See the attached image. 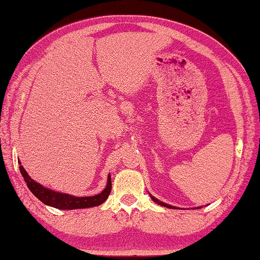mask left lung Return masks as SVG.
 Instances as JSON below:
<instances>
[{
	"label": "left lung",
	"instance_id": "8db88e82",
	"mask_svg": "<svg viewBox=\"0 0 260 260\" xmlns=\"http://www.w3.org/2000/svg\"><path fill=\"white\" fill-rule=\"evenodd\" d=\"M150 197H151V199H152V201H153V202H156V203H157V204H159V205H162V206H166V208H169V209H175V208H174V206H172V205H169V204H165V203H162V202H160V201H158L157 199H155V197H153V196H151V195H150Z\"/></svg>",
	"mask_w": 260,
	"mask_h": 260
}]
</instances>
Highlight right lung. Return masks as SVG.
Listing matches in <instances>:
<instances>
[{"mask_svg": "<svg viewBox=\"0 0 260 260\" xmlns=\"http://www.w3.org/2000/svg\"><path fill=\"white\" fill-rule=\"evenodd\" d=\"M20 164V161H18ZM20 173L23 175L26 184L29 188L35 197H38L42 203H45L52 208L60 209V210H73V209H85V208H93V206H98L107 201V199L111 191V175L109 174L108 177V184L102 192L95 196H88V197H74L72 195H68V193L57 192L50 189L45 188L41 186L40 183L35 182L34 180L29 177L26 172L23 166H19Z\"/></svg>", "mask_w": 260, "mask_h": 260, "instance_id": "right-lung-1", "label": "right lung"}]
</instances>
